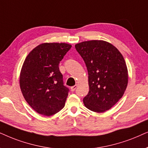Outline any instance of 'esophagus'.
<instances>
[{
    "instance_id": "esophagus-1",
    "label": "esophagus",
    "mask_w": 148,
    "mask_h": 148,
    "mask_svg": "<svg viewBox=\"0 0 148 148\" xmlns=\"http://www.w3.org/2000/svg\"><path fill=\"white\" fill-rule=\"evenodd\" d=\"M76 87H77V85H74L72 86V87H71V90H72V91H74V90H76Z\"/></svg>"
}]
</instances>
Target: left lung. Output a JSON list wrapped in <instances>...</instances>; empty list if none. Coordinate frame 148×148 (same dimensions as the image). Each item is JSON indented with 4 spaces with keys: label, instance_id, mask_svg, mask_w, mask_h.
<instances>
[{
    "label": "left lung",
    "instance_id": "8db88e82",
    "mask_svg": "<svg viewBox=\"0 0 148 148\" xmlns=\"http://www.w3.org/2000/svg\"><path fill=\"white\" fill-rule=\"evenodd\" d=\"M75 48L85 63L89 91L84 105L92 112L110 110L123 97L128 84V70L123 55L111 43L92 40Z\"/></svg>",
    "mask_w": 148,
    "mask_h": 148
}]
</instances>
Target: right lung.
<instances>
[{
    "label": "right lung",
    "instance_id": "add662e5",
    "mask_svg": "<svg viewBox=\"0 0 148 148\" xmlns=\"http://www.w3.org/2000/svg\"><path fill=\"white\" fill-rule=\"evenodd\" d=\"M71 47L67 43H42L23 62L19 76L21 92L38 114L49 116L64 107L69 89L64 85L59 64Z\"/></svg>",
    "mask_w": 148,
    "mask_h": 148
}]
</instances>
